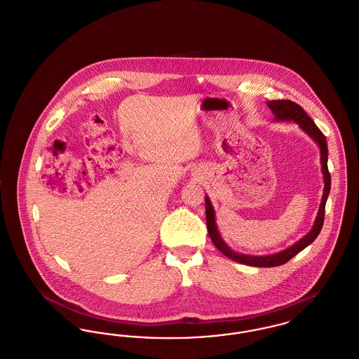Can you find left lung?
Here are the masks:
<instances>
[{"mask_svg":"<svg viewBox=\"0 0 359 359\" xmlns=\"http://www.w3.org/2000/svg\"><path fill=\"white\" fill-rule=\"evenodd\" d=\"M266 104L271 107V110L273 111L276 116V121H294L300 125V128L307 132L309 136L312 137L318 145L320 147V160H322V172L325 176V192H323V198H322V203L319 207V212L318 217L313 223L312 230L308 233L307 236H304L299 242H296L293 246H290L288 249L271 255V256H246V255H239L236 253L234 250H231L221 238L218 229H217V223H215V214H214V208L210 202L208 198H205V221H207V231L208 236L212 241V243L218 248L219 252H222L223 255L234 261H237L239 264H245V265H250V266H258V268H268V266H278L283 265L285 262H288L290 258L296 256L297 253H300L304 248H307L309 243H312L315 238L319 236L323 222H325V202L331 189V176L328 172L327 167V158H328V149H327V141L325 137L320 129L315 125V122L309 118L307 113L303 110V107L297 103L292 102L290 100H273V101H268Z\"/></svg>","mask_w":359,"mask_h":359,"instance_id":"obj_1","label":"left lung"}]
</instances>
